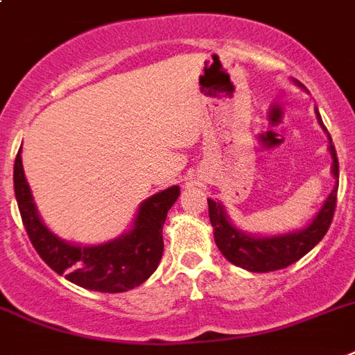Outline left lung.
Segmentation results:
<instances>
[{"label": "left lung", "mask_w": 355, "mask_h": 355, "mask_svg": "<svg viewBox=\"0 0 355 355\" xmlns=\"http://www.w3.org/2000/svg\"><path fill=\"white\" fill-rule=\"evenodd\" d=\"M301 87V83H297ZM319 125L327 130L321 121V116L315 110ZM329 150L332 154V174L339 178V161L336 156V148L332 145V137L329 134ZM336 201H338V189L332 190V194L327 198L323 209L314 218V221L303 230L290 232L285 236L272 237H254L237 230L228 221L223 207L216 203L214 199H209V216L210 223L214 227V239L228 261L236 266H241L250 272H272L281 270L292 263L300 261L304 254H309L329 232L330 223L336 212Z\"/></svg>", "instance_id": "8db88e82"}]
</instances>
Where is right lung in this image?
<instances>
[{"instance_id": "add662e5", "label": "right lung", "mask_w": 355, "mask_h": 355, "mask_svg": "<svg viewBox=\"0 0 355 355\" xmlns=\"http://www.w3.org/2000/svg\"><path fill=\"white\" fill-rule=\"evenodd\" d=\"M14 192L26 234L41 259L70 283L108 294L127 292L154 274L163 256L166 214L180 198V187L157 192L143 201L130 232L103 245L81 247L60 239L40 219L23 172L21 148L14 163Z\"/></svg>"}]
</instances>
